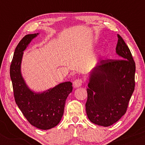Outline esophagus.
<instances>
[{
  "label": "esophagus",
  "instance_id": "34e87169",
  "mask_svg": "<svg viewBox=\"0 0 145 145\" xmlns=\"http://www.w3.org/2000/svg\"><path fill=\"white\" fill-rule=\"evenodd\" d=\"M83 81H82V78H78V79L75 80L74 82V86L75 88H77V87H79V86H80L82 85Z\"/></svg>",
  "mask_w": 145,
  "mask_h": 145
}]
</instances>
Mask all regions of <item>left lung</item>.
Masks as SVG:
<instances>
[{"mask_svg":"<svg viewBox=\"0 0 145 145\" xmlns=\"http://www.w3.org/2000/svg\"><path fill=\"white\" fill-rule=\"evenodd\" d=\"M117 37L116 52L121 59L101 60L91 72L86 89L88 118L104 127L125 114L135 87V62L123 38Z\"/></svg>","mask_w":145,"mask_h":145,"instance_id":"obj_1","label":"left lung"}]
</instances>
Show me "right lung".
<instances>
[{
    "mask_svg": "<svg viewBox=\"0 0 145 145\" xmlns=\"http://www.w3.org/2000/svg\"><path fill=\"white\" fill-rule=\"evenodd\" d=\"M38 34L26 35L18 44L10 66V77L15 101L25 118L32 125L46 130L55 127L61 121L66 99L73 87L71 82H65L37 93L26 84L20 69L23 51Z\"/></svg>",
    "mask_w": 145,
    "mask_h": 145,
    "instance_id": "add662e5",
    "label": "right lung"
}]
</instances>
